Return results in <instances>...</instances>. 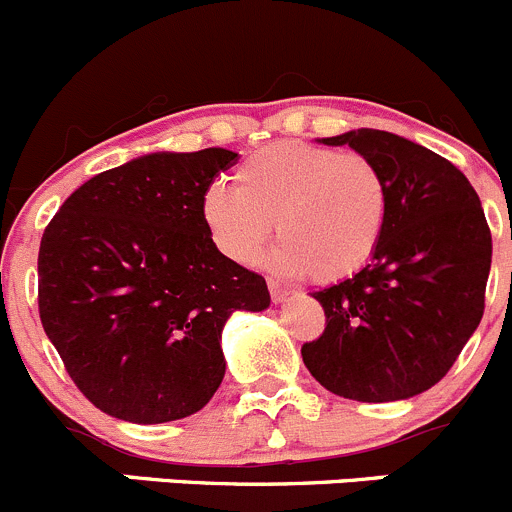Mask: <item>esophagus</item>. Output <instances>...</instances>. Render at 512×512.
I'll list each match as a JSON object with an SVG mask.
<instances>
[{
    "label": "esophagus",
    "mask_w": 512,
    "mask_h": 512,
    "mask_svg": "<svg viewBox=\"0 0 512 512\" xmlns=\"http://www.w3.org/2000/svg\"><path fill=\"white\" fill-rule=\"evenodd\" d=\"M267 287H270V297H272V302H275V305H280V302H285L287 297H290V290H287V287H282L280 282L267 280Z\"/></svg>",
    "instance_id": "esophagus-1"
}]
</instances>
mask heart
<instances>
[{"label":"heart","mask_w":512,"mask_h":512,"mask_svg":"<svg viewBox=\"0 0 512 512\" xmlns=\"http://www.w3.org/2000/svg\"><path fill=\"white\" fill-rule=\"evenodd\" d=\"M388 210V182L375 162L307 142L262 147L235 170V190L212 182L200 205L227 260H255L275 220L280 245L270 265L315 282L362 270L380 245Z\"/></svg>","instance_id":"1"}]
</instances>
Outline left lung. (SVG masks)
<instances>
[{"mask_svg":"<svg viewBox=\"0 0 512 512\" xmlns=\"http://www.w3.org/2000/svg\"><path fill=\"white\" fill-rule=\"evenodd\" d=\"M320 142L375 162L390 210L370 262L312 295L325 332L302 345V362L340 398L408 400L443 380L483 317L493 237L480 197L453 162L393 132Z\"/></svg>","mask_w":512,"mask_h":512,"instance_id":"obj_1","label":"left lung"}]
</instances>
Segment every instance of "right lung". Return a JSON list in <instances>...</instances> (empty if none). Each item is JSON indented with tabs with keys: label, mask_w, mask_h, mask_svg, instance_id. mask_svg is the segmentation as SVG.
I'll return each instance as SVG.
<instances>
[{
	"label": "right lung",
	"mask_w": 512,
	"mask_h": 512,
	"mask_svg": "<svg viewBox=\"0 0 512 512\" xmlns=\"http://www.w3.org/2000/svg\"><path fill=\"white\" fill-rule=\"evenodd\" d=\"M237 152H152L64 200L39 245V317L84 398L155 425L210 403L225 377L222 327L270 307L265 277L227 260L202 195Z\"/></svg>",
	"instance_id": "obj_1"
}]
</instances>
